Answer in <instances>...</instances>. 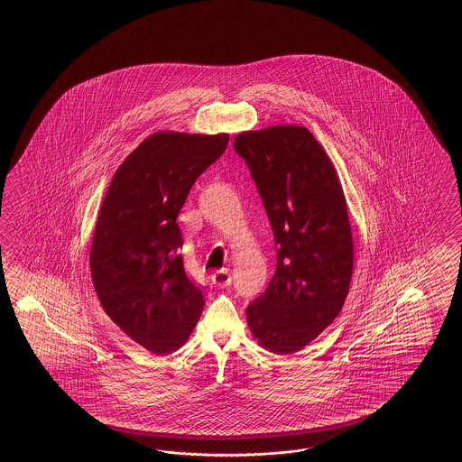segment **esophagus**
Instances as JSON below:
<instances>
[{
  "label": "esophagus",
  "mask_w": 462,
  "mask_h": 462,
  "mask_svg": "<svg viewBox=\"0 0 462 462\" xmlns=\"http://www.w3.org/2000/svg\"><path fill=\"white\" fill-rule=\"evenodd\" d=\"M211 282L215 284V286H220V288H225V286H228L230 282H232V278H230V274H228V271H215L213 274H211Z\"/></svg>",
  "instance_id": "1"
}]
</instances>
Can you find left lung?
<instances>
[{"label":"left lung","mask_w":462,"mask_h":462,"mask_svg":"<svg viewBox=\"0 0 462 462\" xmlns=\"http://www.w3.org/2000/svg\"><path fill=\"white\" fill-rule=\"evenodd\" d=\"M276 238L278 266L245 313L261 347L293 354L334 322L354 266L347 203L336 168L307 126L238 134Z\"/></svg>","instance_id":"1"}]
</instances>
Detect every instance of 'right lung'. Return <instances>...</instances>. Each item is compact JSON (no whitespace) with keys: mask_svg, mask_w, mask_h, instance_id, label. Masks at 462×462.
I'll return each instance as SVG.
<instances>
[{"mask_svg":"<svg viewBox=\"0 0 462 462\" xmlns=\"http://www.w3.org/2000/svg\"><path fill=\"white\" fill-rule=\"evenodd\" d=\"M228 134L162 130L116 169L99 208L89 266L99 303L143 349L162 356L189 338L205 305L184 273L176 218Z\"/></svg>","mask_w":462,"mask_h":462,"instance_id":"right-lung-1","label":"right lung"}]
</instances>
